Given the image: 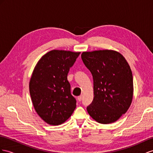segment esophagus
I'll list each match as a JSON object with an SVG mask.
<instances>
[{"label":"esophagus","mask_w":153,"mask_h":153,"mask_svg":"<svg viewBox=\"0 0 153 153\" xmlns=\"http://www.w3.org/2000/svg\"><path fill=\"white\" fill-rule=\"evenodd\" d=\"M77 100L79 101H81L82 100V96H80L79 97H77Z\"/></svg>","instance_id":"1"}]
</instances>
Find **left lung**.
<instances>
[{
  "mask_svg": "<svg viewBox=\"0 0 153 153\" xmlns=\"http://www.w3.org/2000/svg\"><path fill=\"white\" fill-rule=\"evenodd\" d=\"M83 63L94 81V99L87 109L97 122H115L127 111L133 96L131 69L125 57L114 50L84 52Z\"/></svg>",
  "mask_w": 153,
  "mask_h": 153,
  "instance_id": "1",
  "label": "left lung"
}]
</instances>
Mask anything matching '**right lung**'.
Instances as JSON below:
<instances>
[{
    "mask_svg": "<svg viewBox=\"0 0 153 153\" xmlns=\"http://www.w3.org/2000/svg\"><path fill=\"white\" fill-rule=\"evenodd\" d=\"M80 52L53 50L38 61L30 81V94L35 110L51 125L63 123L76 107L70 92L68 73Z\"/></svg>",
    "mask_w": 153,
    "mask_h": 153,
    "instance_id": "add662e5",
    "label": "right lung"
}]
</instances>
